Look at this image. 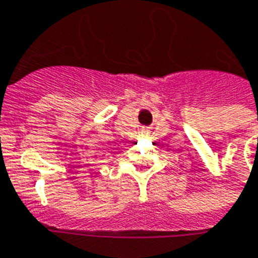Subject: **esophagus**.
I'll use <instances>...</instances> for the list:
<instances>
[{"label": "esophagus", "mask_w": 258, "mask_h": 258, "mask_svg": "<svg viewBox=\"0 0 258 258\" xmlns=\"http://www.w3.org/2000/svg\"><path fill=\"white\" fill-rule=\"evenodd\" d=\"M148 133H149V131H148V129H145V127H144V129H141V136H148Z\"/></svg>", "instance_id": "obj_1"}]
</instances>
